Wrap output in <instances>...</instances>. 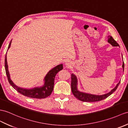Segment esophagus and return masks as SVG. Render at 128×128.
Segmentation results:
<instances>
[{
	"label": "esophagus",
	"instance_id": "obj_1",
	"mask_svg": "<svg viewBox=\"0 0 128 128\" xmlns=\"http://www.w3.org/2000/svg\"><path fill=\"white\" fill-rule=\"evenodd\" d=\"M65 65L66 68H69V67L71 66V62L70 61L67 60V61H66V62H65Z\"/></svg>",
	"mask_w": 128,
	"mask_h": 128
}]
</instances>
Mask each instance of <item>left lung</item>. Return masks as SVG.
<instances>
[{"label":"left lung","instance_id":"obj_1","mask_svg":"<svg viewBox=\"0 0 128 128\" xmlns=\"http://www.w3.org/2000/svg\"><path fill=\"white\" fill-rule=\"evenodd\" d=\"M108 42L111 45L113 46H120L118 44L114 38L111 36H108ZM123 69L124 70V62L123 63L122 65ZM120 84V81L118 84H117L116 87L110 92L109 93H106L103 95H101V96H98V95H94L88 93H84V92H81L78 90V79H77L76 76L74 75V74H71V90H72V93L74 94L77 99L82 101V102H98V101H101L106 99L112 94L116 90H117L118 88V86Z\"/></svg>","mask_w":128,"mask_h":128}]
</instances>
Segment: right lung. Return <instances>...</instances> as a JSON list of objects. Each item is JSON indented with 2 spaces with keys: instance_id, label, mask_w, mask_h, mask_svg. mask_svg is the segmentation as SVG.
I'll list each match as a JSON object with an SVG mask.
<instances>
[{
  "instance_id": "right-lung-1",
  "label": "right lung",
  "mask_w": 128,
  "mask_h": 128,
  "mask_svg": "<svg viewBox=\"0 0 128 128\" xmlns=\"http://www.w3.org/2000/svg\"><path fill=\"white\" fill-rule=\"evenodd\" d=\"M11 42V41L9 45H8V49L10 48ZM5 68L8 82L10 83L11 86H12V87L14 90H16L18 93L29 98H35V99H44V98H46L50 96V94L52 93L53 90V87H54L55 76L59 71L63 69V64H59L54 68H53L47 73L45 78H44V85L42 87H35L32 89H24L18 87L14 84L13 82L11 81L10 77V74L8 70L6 54L5 55Z\"/></svg>"
}]
</instances>
